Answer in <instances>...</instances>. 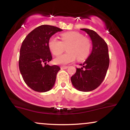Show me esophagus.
<instances>
[{
    "instance_id": "obj_1",
    "label": "esophagus",
    "mask_w": 130,
    "mask_h": 130,
    "mask_svg": "<svg viewBox=\"0 0 130 130\" xmlns=\"http://www.w3.org/2000/svg\"><path fill=\"white\" fill-rule=\"evenodd\" d=\"M68 68V67L67 66H62L60 67V68L62 70H65V69H67V68Z\"/></svg>"
}]
</instances>
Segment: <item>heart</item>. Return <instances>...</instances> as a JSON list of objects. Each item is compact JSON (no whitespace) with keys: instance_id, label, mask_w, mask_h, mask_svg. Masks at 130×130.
Listing matches in <instances>:
<instances>
[{"instance_id":"heart-1","label":"heart","mask_w":130,"mask_h":130,"mask_svg":"<svg viewBox=\"0 0 130 130\" xmlns=\"http://www.w3.org/2000/svg\"><path fill=\"white\" fill-rule=\"evenodd\" d=\"M67 53L57 57L54 62L58 65H66L77 60H83L87 58L90 53V40L84 37L78 32H68L61 35V41L54 37H51L48 41V47L54 56H59L67 47Z\"/></svg>"}]
</instances>
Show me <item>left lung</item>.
Instances as JSON below:
<instances>
[{"label": "left lung", "instance_id": "obj_1", "mask_svg": "<svg viewBox=\"0 0 130 130\" xmlns=\"http://www.w3.org/2000/svg\"><path fill=\"white\" fill-rule=\"evenodd\" d=\"M90 37L92 43V50L90 56L82 67L77 68L76 72L71 77L73 86L82 92L95 90L103 81L109 65V57L106 43L95 31L88 29H80Z\"/></svg>", "mask_w": 130, "mask_h": 130}]
</instances>
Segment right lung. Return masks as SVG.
Segmentation results:
<instances>
[{
    "label": "right lung",
    "mask_w": 130,
    "mask_h": 130,
    "mask_svg": "<svg viewBox=\"0 0 130 130\" xmlns=\"http://www.w3.org/2000/svg\"><path fill=\"white\" fill-rule=\"evenodd\" d=\"M62 30L55 26L42 25L30 32L22 43L19 70L26 84L36 92H47L55 84L60 68L47 64L52 60L48 41L54 34Z\"/></svg>",
    "instance_id": "right-lung-1"
}]
</instances>
